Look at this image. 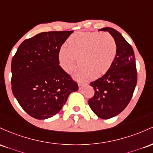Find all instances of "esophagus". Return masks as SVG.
<instances>
[{
    "label": "esophagus",
    "instance_id": "34e87169",
    "mask_svg": "<svg viewBox=\"0 0 153 153\" xmlns=\"http://www.w3.org/2000/svg\"><path fill=\"white\" fill-rule=\"evenodd\" d=\"M78 85H79V90H82V87H83L85 85V84H84V83H81V82H79V83L78 84Z\"/></svg>",
    "mask_w": 153,
    "mask_h": 153
}]
</instances>
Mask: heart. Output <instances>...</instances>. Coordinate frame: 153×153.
<instances>
[{"label": "heart", "instance_id": "heart-1", "mask_svg": "<svg viewBox=\"0 0 153 153\" xmlns=\"http://www.w3.org/2000/svg\"><path fill=\"white\" fill-rule=\"evenodd\" d=\"M117 44L108 33L77 32L61 48L58 53L60 64L65 71L71 73L78 60V80L96 79L107 73L117 54Z\"/></svg>", "mask_w": 153, "mask_h": 153}]
</instances>
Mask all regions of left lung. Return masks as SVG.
<instances>
[{"label":"left lung","mask_w":153,"mask_h":153,"mask_svg":"<svg viewBox=\"0 0 153 153\" xmlns=\"http://www.w3.org/2000/svg\"><path fill=\"white\" fill-rule=\"evenodd\" d=\"M99 30L111 34L118 51L108 71L90 83L95 95L88 103L99 118L108 119L122 112L131 100L137 85V72L133 48L121 34L110 27Z\"/></svg>","instance_id":"1"}]
</instances>
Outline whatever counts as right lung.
Returning a JSON list of instances; mask_svg holds the SVG:
<instances>
[{
    "instance_id": "add662e5",
    "label": "right lung",
    "mask_w": 153,
    "mask_h": 153,
    "mask_svg": "<svg viewBox=\"0 0 153 153\" xmlns=\"http://www.w3.org/2000/svg\"><path fill=\"white\" fill-rule=\"evenodd\" d=\"M73 31L41 32L22 42L11 61V89L36 119L58 114L78 85L59 66L58 53Z\"/></svg>"
}]
</instances>
